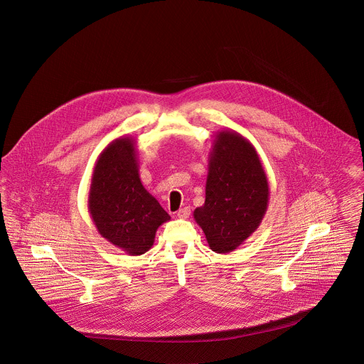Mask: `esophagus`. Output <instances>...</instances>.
Instances as JSON below:
<instances>
[{
  "instance_id": "34e87169",
  "label": "esophagus",
  "mask_w": 364,
  "mask_h": 364,
  "mask_svg": "<svg viewBox=\"0 0 364 364\" xmlns=\"http://www.w3.org/2000/svg\"><path fill=\"white\" fill-rule=\"evenodd\" d=\"M190 214H191V210L188 207H184L180 211H177V218L187 219L190 217Z\"/></svg>"
}]
</instances>
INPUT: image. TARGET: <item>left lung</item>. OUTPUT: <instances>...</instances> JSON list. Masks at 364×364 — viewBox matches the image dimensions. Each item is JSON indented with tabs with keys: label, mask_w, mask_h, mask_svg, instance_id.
Listing matches in <instances>:
<instances>
[{
	"label": "left lung",
	"mask_w": 364,
	"mask_h": 364,
	"mask_svg": "<svg viewBox=\"0 0 364 364\" xmlns=\"http://www.w3.org/2000/svg\"><path fill=\"white\" fill-rule=\"evenodd\" d=\"M270 188L262 160L245 136L219 131L208 157L205 203L194 219L217 253L237 249L262 223Z\"/></svg>",
	"instance_id": "8db88e82"
}]
</instances>
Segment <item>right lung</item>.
Segmentation results:
<instances>
[{"label":"right lung","mask_w":364,"mask_h":364,"mask_svg":"<svg viewBox=\"0 0 364 364\" xmlns=\"http://www.w3.org/2000/svg\"><path fill=\"white\" fill-rule=\"evenodd\" d=\"M88 213L98 233L129 256L146 253L159 226L170 220L141 181L132 136L117 138L100 153L91 176Z\"/></svg>","instance_id":"obj_1"}]
</instances>
